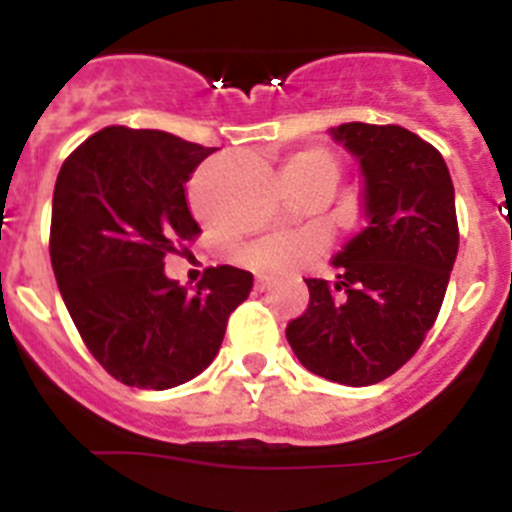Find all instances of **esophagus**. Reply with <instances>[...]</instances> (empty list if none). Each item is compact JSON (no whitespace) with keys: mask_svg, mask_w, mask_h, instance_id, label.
Here are the masks:
<instances>
[{"mask_svg":"<svg viewBox=\"0 0 512 512\" xmlns=\"http://www.w3.org/2000/svg\"><path fill=\"white\" fill-rule=\"evenodd\" d=\"M271 284H274V279H271V277H259V279H256V289H261V292H264V289H269Z\"/></svg>","mask_w":512,"mask_h":512,"instance_id":"1","label":"esophagus"}]
</instances>
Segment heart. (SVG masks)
I'll return each instance as SVG.
<instances>
[{"instance_id":"heart-1","label":"heart","mask_w":512,"mask_h":512,"mask_svg":"<svg viewBox=\"0 0 512 512\" xmlns=\"http://www.w3.org/2000/svg\"><path fill=\"white\" fill-rule=\"evenodd\" d=\"M287 166H302V169L323 171V174L338 176L336 156L325 148H310V151L295 153L289 158ZM323 248V241L318 235L310 233H292V235H274L266 241L253 243L243 251V261L253 269L269 271V274H292L300 269L305 261H310L315 253Z\"/></svg>"}]
</instances>
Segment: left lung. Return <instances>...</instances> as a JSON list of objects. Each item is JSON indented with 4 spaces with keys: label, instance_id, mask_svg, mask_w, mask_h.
I'll use <instances>...</instances> for the list:
<instances>
[{
    "label": "left lung",
    "instance_id": "1",
    "mask_svg": "<svg viewBox=\"0 0 512 512\" xmlns=\"http://www.w3.org/2000/svg\"><path fill=\"white\" fill-rule=\"evenodd\" d=\"M330 138L359 161L366 228L305 279L310 305L287 325L307 372L348 387L395 374L441 310L459 253L454 184L441 153L400 125L343 122Z\"/></svg>",
    "mask_w": 512,
    "mask_h": 512
}]
</instances>
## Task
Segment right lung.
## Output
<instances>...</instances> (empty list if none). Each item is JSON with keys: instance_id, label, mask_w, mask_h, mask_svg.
Wrapping results in <instances>:
<instances>
[{"instance_id": "add662e5", "label": "right lung", "mask_w": 512, "mask_h": 512, "mask_svg": "<svg viewBox=\"0 0 512 512\" xmlns=\"http://www.w3.org/2000/svg\"><path fill=\"white\" fill-rule=\"evenodd\" d=\"M217 148L164 130L104 128L63 161L53 189L51 264L94 359L138 390H171L205 372L251 271L207 269L194 289L164 256L200 225L187 202L194 169Z\"/></svg>"}]
</instances>
